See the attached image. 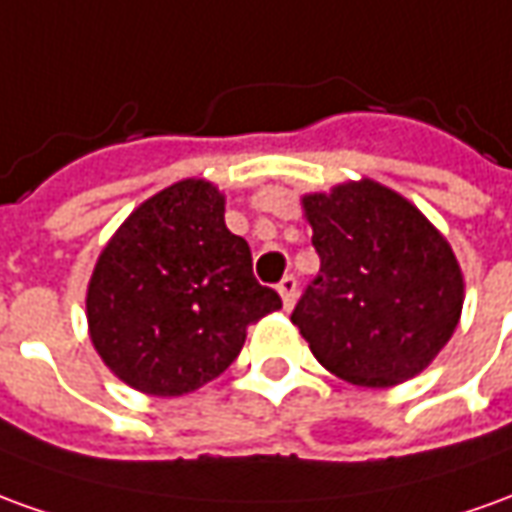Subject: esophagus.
<instances>
[{
	"instance_id": "obj_1",
	"label": "esophagus",
	"mask_w": 512,
	"mask_h": 512,
	"mask_svg": "<svg viewBox=\"0 0 512 512\" xmlns=\"http://www.w3.org/2000/svg\"><path fill=\"white\" fill-rule=\"evenodd\" d=\"M277 291H280L285 310H291L293 302H296V277H293V274H285L280 280V285H277Z\"/></svg>"
}]
</instances>
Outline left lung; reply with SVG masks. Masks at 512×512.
I'll return each mask as SVG.
<instances>
[{
	"mask_svg": "<svg viewBox=\"0 0 512 512\" xmlns=\"http://www.w3.org/2000/svg\"><path fill=\"white\" fill-rule=\"evenodd\" d=\"M321 257L291 321L321 366L391 388L430 366L463 310L452 246L405 196L374 180L302 196Z\"/></svg>",
	"mask_w": 512,
	"mask_h": 512,
	"instance_id": "8db88e82",
	"label": "left lung"
}]
</instances>
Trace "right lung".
I'll list each match as a JSON object with an SVG mask.
<instances>
[{
	"mask_svg": "<svg viewBox=\"0 0 512 512\" xmlns=\"http://www.w3.org/2000/svg\"><path fill=\"white\" fill-rule=\"evenodd\" d=\"M224 224L213 182L182 180L135 207L96 260L88 330L105 366L149 396H182L238 357L246 327L280 310Z\"/></svg>",
	"mask_w": 512,
	"mask_h": 512,
	"instance_id": "1",
	"label": "right lung"
}]
</instances>
